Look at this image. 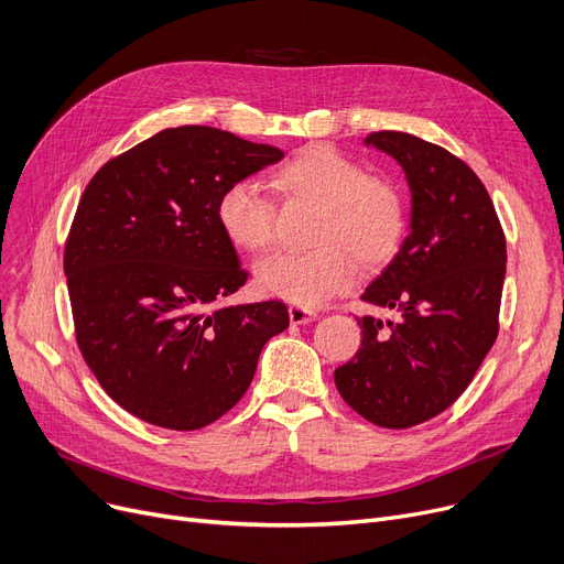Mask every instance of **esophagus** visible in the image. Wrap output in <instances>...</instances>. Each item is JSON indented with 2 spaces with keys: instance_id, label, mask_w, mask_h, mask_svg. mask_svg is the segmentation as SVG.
I'll use <instances>...</instances> for the list:
<instances>
[{
  "instance_id": "1",
  "label": "esophagus",
  "mask_w": 564,
  "mask_h": 564,
  "mask_svg": "<svg viewBox=\"0 0 564 564\" xmlns=\"http://www.w3.org/2000/svg\"><path fill=\"white\" fill-rule=\"evenodd\" d=\"M289 318H291L293 326H305V324H312V321L316 318V312H314V310H307V307L291 305V307H289Z\"/></svg>"
}]
</instances>
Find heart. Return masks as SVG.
I'll list each match as a JSON object with an SVG mask.
<instances>
[{
  "mask_svg": "<svg viewBox=\"0 0 564 564\" xmlns=\"http://www.w3.org/2000/svg\"><path fill=\"white\" fill-rule=\"evenodd\" d=\"M275 183L291 197L318 204L312 229L316 246L257 261L254 280L265 296L299 307L321 305L354 284L356 261L379 268L397 252L406 227L404 195L390 178L367 174L358 160L328 147H305L275 172ZM216 218L246 252H261L275 240V206L252 181L225 187Z\"/></svg>",
  "mask_w": 564,
  "mask_h": 564,
  "instance_id": "obj_1",
  "label": "heart"
}]
</instances>
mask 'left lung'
<instances>
[{
  "label": "left lung",
  "mask_w": 564,
  "mask_h": 564,
  "mask_svg": "<svg viewBox=\"0 0 564 564\" xmlns=\"http://www.w3.org/2000/svg\"><path fill=\"white\" fill-rule=\"evenodd\" d=\"M365 142L404 167L411 234L360 296L399 318H358L362 344L335 386L365 420L409 429L452 406L494 346L507 248L487 187L462 158L399 130Z\"/></svg>",
  "instance_id": "left-lung-1"
}]
</instances>
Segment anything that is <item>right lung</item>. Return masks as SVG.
I'll return each instance as SVG.
<instances>
[{"instance_id": "obj_1", "label": "right lung", "mask_w": 564, "mask_h": 564, "mask_svg": "<svg viewBox=\"0 0 564 564\" xmlns=\"http://www.w3.org/2000/svg\"><path fill=\"white\" fill-rule=\"evenodd\" d=\"M282 158L178 126L107 160L85 187L64 248L75 339L128 413L174 432L216 422L250 388L263 344L286 330L280 301L210 310L248 282L218 199Z\"/></svg>"}]
</instances>
